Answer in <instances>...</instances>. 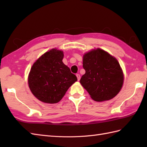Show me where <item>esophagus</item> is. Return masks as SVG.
Masks as SVG:
<instances>
[{
  "instance_id": "obj_1",
  "label": "esophagus",
  "mask_w": 147,
  "mask_h": 147,
  "mask_svg": "<svg viewBox=\"0 0 147 147\" xmlns=\"http://www.w3.org/2000/svg\"><path fill=\"white\" fill-rule=\"evenodd\" d=\"M76 77H77V78H78V80L80 81V78H81L80 74H76Z\"/></svg>"
}]
</instances>
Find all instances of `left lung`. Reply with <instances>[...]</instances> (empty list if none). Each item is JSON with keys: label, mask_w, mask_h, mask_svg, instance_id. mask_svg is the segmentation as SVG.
Segmentation results:
<instances>
[{"label": "left lung", "mask_w": 147, "mask_h": 147, "mask_svg": "<svg viewBox=\"0 0 147 147\" xmlns=\"http://www.w3.org/2000/svg\"><path fill=\"white\" fill-rule=\"evenodd\" d=\"M85 70L80 83L96 102L109 100L116 96L123 86L124 74L117 60L100 49L83 55Z\"/></svg>", "instance_id": "left-lung-1"}]
</instances>
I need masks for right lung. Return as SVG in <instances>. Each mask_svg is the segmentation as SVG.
<instances>
[{
	"label": "right lung",
	"mask_w": 147,
	"mask_h": 147,
	"mask_svg": "<svg viewBox=\"0 0 147 147\" xmlns=\"http://www.w3.org/2000/svg\"><path fill=\"white\" fill-rule=\"evenodd\" d=\"M63 52L52 49L35 61L28 76L31 92L39 100L47 104L57 103L77 81L62 59Z\"/></svg>",
	"instance_id": "obj_1"
}]
</instances>
